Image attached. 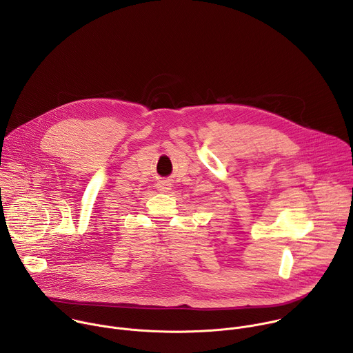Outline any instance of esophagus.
<instances>
[{
    "label": "esophagus",
    "mask_w": 353,
    "mask_h": 353,
    "mask_svg": "<svg viewBox=\"0 0 353 353\" xmlns=\"http://www.w3.org/2000/svg\"><path fill=\"white\" fill-rule=\"evenodd\" d=\"M158 190H159L161 192H168V191L170 190V184H169L168 181H161V183L158 184Z\"/></svg>",
    "instance_id": "obj_1"
}]
</instances>
